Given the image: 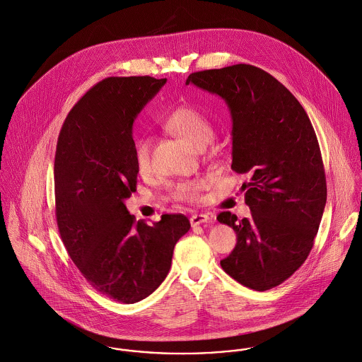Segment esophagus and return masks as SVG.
<instances>
[{
    "label": "esophagus",
    "mask_w": 362,
    "mask_h": 362,
    "mask_svg": "<svg viewBox=\"0 0 362 362\" xmlns=\"http://www.w3.org/2000/svg\"><path fill=\"white\" fill-rule=\"evenodd\" d=\"M208 221H209V216L205 215V214H195V215L190 218V223H192L193 227L199 226L201 223H206Z\"/></svg>",
    "instance_id": "34e87169"
}]
</instances>
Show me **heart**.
<instances>
[{"label": "heart", "mask_w": 362, "mask_h": 362, "mask_svg": "<svg viewBox=\"0 0 362 362\" xmlns=\"http://www.w3.org/2000/svg\"><path fill=\"white\" fill-rule=\"evenodd\" d=\"M169 134L190 141L197 148H202L214 138L212 121L193 106H180L168 114L161 121ZM134 160L140 173L150 169V139L140 136L134 143ZM204 179L180 180L170 186V197L176 201H198L205 187Z\"/></svg>", "instance_id": "b5f03b06"}]
</instances>
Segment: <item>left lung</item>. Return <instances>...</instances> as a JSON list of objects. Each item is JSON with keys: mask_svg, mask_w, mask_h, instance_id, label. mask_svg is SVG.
I'll return each instance as SVG.
<instances>
[{"mask_svg": "<svg viewBox=\"0 0 362 362\" xmlns=\"http://www.w3.org/2000/svg\"><path fill=\"white\" fill-rule=\"evenodd\" d=\"M189 83L226 102L233 119L231 169L248 177L241 192L250 218L218 215L237 234L221 266L244 286L272 289L305 263L327 204L314 128L298 99L259 67L241 63L197 71Z\"/></svg>", "mask_w": 362, "mask_h": 362, "instance_id": "left-lung-1", "label": "left lung"}]
</instances>
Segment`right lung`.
<instances>
[{"instance_id": "right-lung-1", "label": "right lung", "mask_w": 362, "mask_h": 362, "mask_svg": "<svg viewBox=\"0 0 362 362\" xmlns=\"http://www.w3.org/2000/svg\"><path fill=\"white\" fill-rule=\"evenodd\" d=\"M167 78L109 77L69 112L55 154L56 222L71 260L98 292L136 303L167 277L173 248L190 230L182 214L153 226L124 204L136 192L132 125Z\"/></svg>"}]
</instances>
